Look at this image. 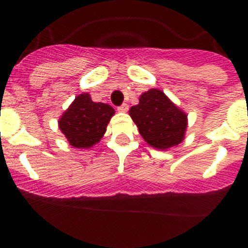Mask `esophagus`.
I'll return each mask as SVG.
<instances>
[{
	"instance_id": "34e87169",
	"label": "esophagus",
	"mask_w": 248,
	"mask_h": 248,
	"mask_svg": "<svg viewBox=\"0 0 248 248\" xmlns=\"http://www.w3.org/2000/svg\"><path fill=\"white\" fill-rule=\"evenodd\" d=\"M128 109H129V105L125 104V103L120 105V107H118V111H122V113H125V111H128Z\"/></svg>"
}]
</instances>
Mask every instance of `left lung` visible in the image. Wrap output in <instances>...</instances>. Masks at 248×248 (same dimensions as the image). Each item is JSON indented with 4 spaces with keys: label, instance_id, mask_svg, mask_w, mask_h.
I'll list each match as a JSON object with an SVG mask.
<instances>
[{
    "label": "left lung",
    "instance_id": "8db88e82",
    "mask_svg": "<svg viewBox=\"0 0 248 248\" xmlns=\"http://www.w3.org/2000/svg\"><path fill=\"white\" fill-rule=\"evenodd\" d=\"M129 115L137 124L146 143L159 150L180 144L187 128V115L159 89L140 95L139 104L131 107Z\"/></svg>",
    "mask_w": 248,
    "mask_h": 248
}]
</instances>
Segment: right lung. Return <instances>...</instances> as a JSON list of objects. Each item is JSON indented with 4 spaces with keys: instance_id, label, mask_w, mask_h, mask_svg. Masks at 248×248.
I'll return each instance as SVG.
<instances>
[{
    "instance_id": "1",
    "label": "right lung",
    "mask_w": 248,
    "mask_h": 248,
    "mask_svg": "<svg viewBox=\"0 0 248 248\" xmlns=\"http://www.w3.org/2000/svg\"><path fill=\"white\" fill-rule=\"evenodd\" d=\"M113 115L110 105L93 102L88 93H83L63 113L59 129L72 146L88 149L102 139Z\"/></svg>"
}]
</instances>
